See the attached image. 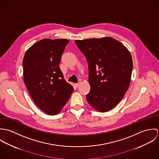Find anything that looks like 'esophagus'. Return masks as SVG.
<instances>
[{"instance_id":"1","label":"esophagus","mask_w":159,"mask_h":159,"mask_svg":"<svg viewBox=\"0 0 159 159\" xmlns=\"http://www.w3.org/2000/svg\"><path fill=\"white\" fill-rule=\"evenodd\" d=\"M75 87L78 88V87L80 86V83H76V84H75Z\"/></svg>"}]
</instances>
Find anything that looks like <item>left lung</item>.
<instances>
[{
	"instance_id": "left-lung-1",
	"label": "left lung",
	"mask_w": 159,
	"mask_h": 159,
	"mask_svg": "<svg viewBox=\"0 0 159 159\" xmlns=\"http://www.w3.org/2000/svg\"><path fill=\"white\" fill-rule=\"evenodd\" d=\"M75 43L88 64L91 91L86 99L95 110L107 112L128 90L133 69L131 54L111 37L76 40Z\"/></svg>"
}]
</instances>
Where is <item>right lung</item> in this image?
Returning a JSON list of instances; mask_svg holds the SVG:
<instances>
[{"mask_svg": "<svg viewBox=\"0 0 159 159\" xmlns=\"http://www.w3.org/2000/svg\"><path fill=\"white\" fill-rule=\"evenodd\" d=\"M67 39L41 40L31 46L23 58L25 85L36 105L51 116L59 113L73 92L59 64Z\"/></svg>", "mask_w": 159, "mask_h": 159, "instance_id": "obj_1", "label": "right lung"}]
</instances>
